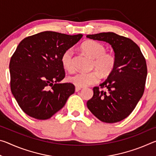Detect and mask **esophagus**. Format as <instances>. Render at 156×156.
I'll return each mask as SVG.
<instances>
[{"label": "esophagus", "mask_w": 156, "mask_h": 156, "mask_svg": "<svg viewBox=\"0 0 156 156\" xmlns=\"http://www.w3.org/2000/svg\"><path fill=\"white\" fill-rule=\"evenodd\" d=\"M80 90H81V88H80V87H76L75 91H76V92H78Z\"/></svg>", "instance_id": "esophagus-1"}]
</instances>
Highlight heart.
<instances>
[{
    "label": "heart",
    "instance_id": "b5f03b06",
    "mask_svg": "<svg viewBox=\"0 0 156 156\" xmlns=\"http://www.w3.org/2000/svg\"><path fill=\"white\" fill-rule=\"evenodd\" d=\"M84 53L93 58L91 67L96 71L90 72H78L69 76L68 81L78 87H84L99 82L100 75L102 78L109 76L114 70L116 65V57L112 53L106 52V47L99 42L89 40L81 44ZM63 68L68 72L74 69L73 51L72 49L65 51L61 56Z\"/></svg>",
    "mask_w": 156,
    "mask_h": 156
}]
</instances>
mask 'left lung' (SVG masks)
<instances>
[{"instance_id":"obj_1","label":"left lung","mask_w":156,"mask_h":156,"mask_svg":"<svg viewBox=\"0 0 156 156\" xmlns=\"http://www.w3.org/2000/svg\"><path fill=\"white\" fill-rule=\"evenodd\" d=\"M87 37L109 43L116 57L114 70L100 84V87H94V96L87 106L102 122H119L131 114L144 94L147 75L146 60L138 44L126 37L113 32Z\"/></svg>"}]
</instances>
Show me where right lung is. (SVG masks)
Returning a JSON list of instances; mask_svg holds the SVG:
<instances>
[{
  "label": "right lung",
  "mask_w": 156,
  "mask_h": 156,
  "mask_svg": "<svg viewBox=\"0 0 156 156\" xmlns=\"http://www.w3.org/2000/svg\"><path fill=\"white\" fill-rule=\"evenodd\" d=\"M82 37L46 31L26 37L18 44L10 59V87L26 114L49 119L74 93L73 84L58 83L65 76L61 56Z\"/></svg>",
  "instance_id": "1"
}]
</instances>
